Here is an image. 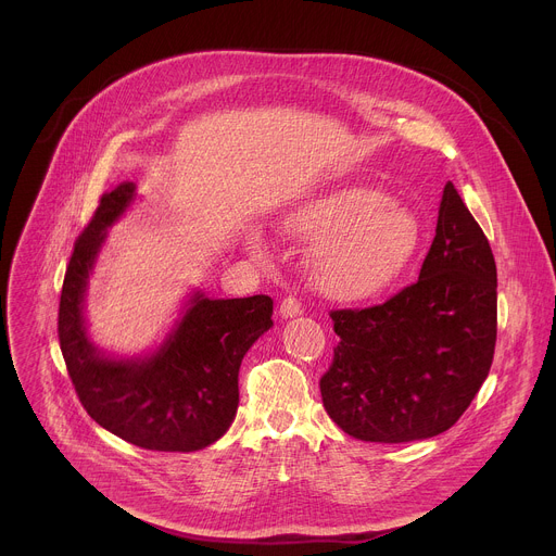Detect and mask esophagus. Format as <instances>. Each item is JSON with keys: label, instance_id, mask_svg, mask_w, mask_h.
I'll return each mask as SVG.
<instances>
[{"label": "esophagus", "instance_id": "esophagus-1", "mask_svg": "<svg viewBox=\"0 0 556 556\" xmlns=\"http://www.w3.org/2000/svg\"><path fill=\"white\" fill-rule=\"evenodd\" d=\"M301 312H303V307L296 296H286L279 305V314L283 316V319H292V316H299Z\"/></svg>", "mask_w": 556, "mask_h": 556}]
</instances>
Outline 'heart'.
<instances>
[{
	"label": "heart",
	"instance_id": "obj_1",
	"mask_svg": "<svg viewBox=\"0 0 556 556\" xmlns=\"http://www.w3.org/2000/svg\"><path fill=\"white\" fill-rule=\"evenodd\" d=\"M288 240L316 244L309 277L334 299H365L399 281L418 255V217L384 193L334 189L305 200L279 222Z\"/></svg>",
	"mask_w": 556,
	"mask_h": 556
}]
</instances>
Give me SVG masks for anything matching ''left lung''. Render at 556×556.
<instances>
[{
  "mask_svg": "<svg viewBox=\"0 0 556 556\" xmlns=\"http://www.w3.org/2000/svg\"><path fill=\"white\" fill-rule=\"evenodd\" d=\"M330 316L341 341L319 384L328 416L348 435L399 444L459 420L493 363L497 268L453 182L418 281L384 303Z\"/></svg>",
  "mask_w": 556,
  "mask_h": 556,
  "instance_id": "left-lung-1",
  "label": "left lung"
}]
</instances>
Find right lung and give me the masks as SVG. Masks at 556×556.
<instances>
[{
  "label": "right lung",
  "instance_id": "add662e5",
  "mask_svg": "<svg viewBox=\"0 0 556 556\" xmlns=\"http://www.w3.org/2000/svg\"><path fill=\"white\" fill-rule=\"evenodd\" d=\"M136 195L134 182L103 193L74 244L61 301L59 345L84 409L110 433L149 451H200L230 427L237 374L273 328V299H208L195 292L167 341L144 358H112L88 339L84 299L105 230Z\"/></svg>",
  "mask_w": 556,
  "mask_h": 556
}]
</instances>
